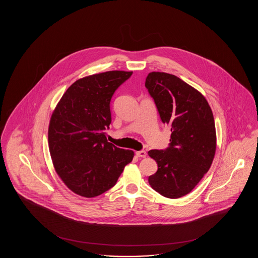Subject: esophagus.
<instances>
[{
	"mask_svg": "<svg viewBox=\"0 0 258 258\" xmlns=\"http://www.w3.org/2000/svg\"><path fill=\"white\" fill-rule=\"evenodd\" d=\"M135 155H136L137 158H146L147 153L145 151H138V152L135 153Z\"/></svg>",
	"mask_w": 258,
	"mask_h": 258,
	"instance_id": "esophagus-1",
	"label": "esophagus"
}]
</instances>
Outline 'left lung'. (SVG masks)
<instances>
[{"label": "left lung", "instance_id": "8db88e82", "mask_svg": "<svg viewBox=\"0 0 258 258\" xmlns=\"http://www.w3.org/2000/svg\"><path fill=\"white\" fill-rule=\"evenodd\" d=\"M162 123L171 127L170 146L151 150L158 171L148 178L162 197L189 194L209 171L217 148L213 112L205 97L173 74L153 72L145 81Z\"/></svg>", "mask_w": 258, "mask_h": 258}]
</instances>
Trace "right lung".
Segmentation results:
<instances>
[{
  "instance_id": "add662e5",
  "label": "right lung",
  "mask_w": 258,
  "mask_h": 258,
  "mask_svg": "<svg viewBox=\"0 0 258 258\" xmlns=\"http://www.w3.org/2000/svg\"><path fill=\"white\" fill-rule=\"evenodd\" d=\"M133 72L110 71L76 80L57 103L50 118L48 146L52 162L73 192L98 197L117 183L135 153L106 139L110 100Z\"/></svg>"
}]
</instances>
